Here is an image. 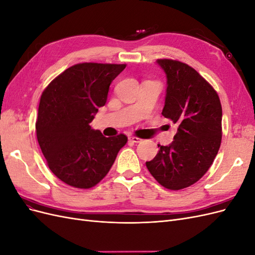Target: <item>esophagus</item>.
<instances>
[{"mask_svg":"<svg viewBox=\"0 0 255 255\" xmlns=\"http://www.w3.org/2000/svg\"><path fill=\"white\" fill-rule=\"evenodd\" d=\"M128 140H129L130 142L138 143V142H141L142 139H140V138H138V137H135V136H129V137H128Z\"/></svg>","mask_w":255,"mask_h":255,"instance_id":"obj_1","label":"esophagus"}]
</instances>
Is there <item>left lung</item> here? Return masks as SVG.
Here are the masks:
<instances>
[{
    "label": "left lung",
    "mask_w": 255,
    "mask_h": 255,
    "mask_svg": "<svg viewBox=\"0 0 255 255\" xmlns=\"http://www.w3.org/2000/svg\"><path fill=\"white\" fill-rule=\"evenodd\" d=\"M167 76L163 116L176 123L169 145L145 165L161 186L171 190L198 182L220 148L222 109L218 94L194 68L173 59H157Z\"/></svg>",
    "instance_id": "left-lung-1"
}]
</instances>
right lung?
Listing matches in <instances>:
<instances>
[{
	"mask_svg": "<svg viewBox=\"0 0 255 255\" xmlns=\"http://www.w3.org/2000/svg\"><path fill=\"white\" fill-rule=\"evenodd\" d=\"M127 65L83 63L60 73L40 98L36 134L50 170L75 188L96 186L109 173L125 134L105 137L89 126L110 85Z\"/></svg>",
	"mask_w": 255,
	"mask_h": 255,
	"instance_id": "obj_1",
	"label": "right lung"
}]
</instances>
